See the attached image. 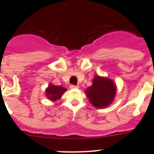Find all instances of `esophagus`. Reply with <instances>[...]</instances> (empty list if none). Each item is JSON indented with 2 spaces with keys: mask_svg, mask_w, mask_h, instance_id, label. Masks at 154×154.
Returning a JSON list of instances; mask_svg holds the SVG:
<instances>
[{
  "mask_svg": "<svg viewBox=\"0 0 154 154\" xmlns=\"http://www.w3.org/2000/svg\"><path fill=\"white\" fill-rule=\"evenodd\" d=\"M78 86H76V85H71V86H70V88H78Z\"/></svg>",
  "mask_w": 154,
  "mask_h": 154,
  "instance_id": "obj_1",
  "label": "esophagus"
}]
</instances>
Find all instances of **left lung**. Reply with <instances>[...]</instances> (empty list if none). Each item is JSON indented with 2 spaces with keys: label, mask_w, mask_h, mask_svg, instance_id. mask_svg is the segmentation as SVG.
Here are the masks:
<instances>
[{
  "label": "left lung",
  "mask_w": 154,
  "mask_h": 154,
  "mask_svg": "<svg viewBox=\"0 0 154 154\" xmlns=\"http://www.w3.org/2000/svg\"><path fill=\"white\" fill-rule=\"evenodd\" d=\"M116 88L112 80L101 77H94L92 85L86 93L91 104L96 108H103L112 103L116 95Z\"/></svg>",
  "instance_id": "8db88e82"
}]
</instances>
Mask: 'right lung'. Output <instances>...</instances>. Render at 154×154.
I'll list each match as a JSON object with an SVG mask.
<instances>
[{
	"mask_svg": "<svg viewBox=\"0 0 154 154\" xmlns=\"http://www.w3.org/2000/svg\"><path fill=\"white\" fill-rule=\"evenodd\" d=\"M66 91V88L64 87L54 86L52 84H50L48 88L46 89V96L49 100L54 101V100L60 98L62 94Z\"/></svg>",
	"mask_w": 154,
	"mask_h": 154,
	"instance_id": "1",
	"label": "right lung"
}]
</instances>
